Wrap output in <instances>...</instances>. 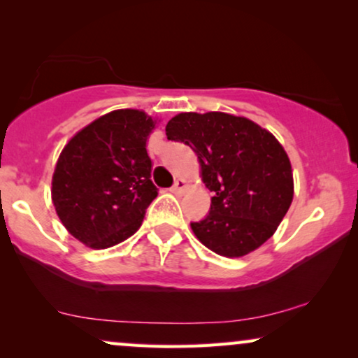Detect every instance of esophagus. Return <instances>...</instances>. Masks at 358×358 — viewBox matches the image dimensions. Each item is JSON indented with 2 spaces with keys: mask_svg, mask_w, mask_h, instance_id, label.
I'll return each instance as SVG.
<instances>
[{
  "mask_svg": "<svg viewBox=\"0 0 358 358\" xmlns=\"http://www.w3.org/2000/svg\"><path fill=\"white\" fill-rule=\"evenodd\" d=\"M187 189H189L187 180H185V179H178V180H176V184L173 185V189H171V192L176 194V195H182Z\"/></svg>",
  "mask_w": 358,
  "mask_h": 358,
  "instance_id": "esophagus-1",
  "label": "esophagus"
}]
</instances>
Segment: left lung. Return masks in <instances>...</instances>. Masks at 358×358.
<instances>
[{"label": "left lung", "instance_id": "obj_1", "mask_svg": "<svg viewBox=\"0 0 358 358\" xmlns=\"http://www.w3.org/2000/svg\"><path fill=\"white\" fill-rule=\"evenodd\" d=\"M166 135L194 150L200 178L215 192L207 218L190 223L199 241L231 259L261 248L293 200L292 164L275 136L227 112H180Z\"/></svg>", "mask_w": 358, "mask_h": 358}]
</instances>
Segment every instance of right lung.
<instances>
[{
    "label": "right lung",
    "mask_w": 358,
    "mask_h": 358,
    "mask_svg": "<svg viewBox=\"0 0 358 358\" xmlns=\"http://www.w3.org/2000/svg\"><path fill=\"white\" fill-rule=\"evenodd\" d=\"M156 120L138 109L101 115L70 138L52 178V202L71 236L92 249L138 231L158 189L146 141Z\"/></svg>",
    "instance_id": "right-lung-1"
}]
</instances>
